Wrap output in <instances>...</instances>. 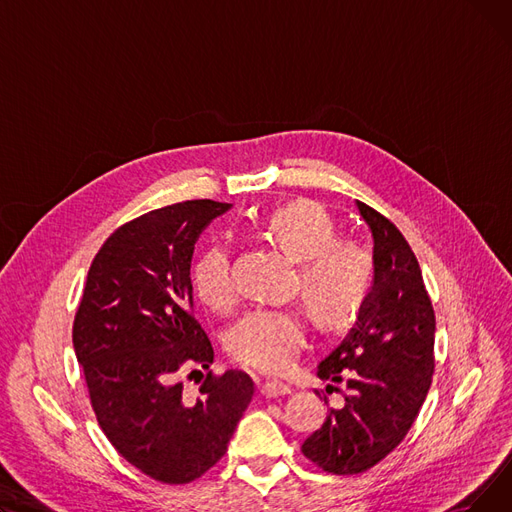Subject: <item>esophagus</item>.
I'll list each match as a JSON object with an SVG mask.
<instances>
[{
  "instance_id": "obj_1",
  "label": "esophagus",
  "mask_w": 512,
  "mask_h": 512,
  "mask_svg": "<svg viewBox=\"0 0 512 512\" xmlns=\"http://www.w3.org/2000/svg\"><path fill=\"white\" fill-rule=\"evenodd\" d=\"M290 392H292L290 386L284 384V382H265V384L261 386V394H263L265 398H278V396H286V394H290Z\"/></svg>"
}]
</instances>
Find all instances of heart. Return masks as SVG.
<instances>
[{"label":"heart","mask_w":512,"mask_h":512,"mask_svg":"<svg viewBox=\"0 0 512 512\" xmlns=\"http://www.w3.org/2000/svg\"><path fill=\"white\" fill-rule=\"evenodd\" d=\"M259 234L299 263V288L321 326H338L359 313L373 284V259L355 240H338L330 215L313 203H288L257 224ZM191 282L211 311L236 305L228 251L209 247L195 261ZM305 321L288 307L249 311L230 330L226 346L234 361L253 371L278 375L297 361L305 344Z\"/></svg>","instance_id":"obj_1"}]
</instances>
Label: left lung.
<instances>
[{
    "label": "left lung",
    "mask_w": 512,
    "mask_h": 512,
    "mask_svg": "<svg viewBox=\"0 0 512 512\" xmlns=\"http://www.w3.org/2000/svg\"><path fill=\"white\" fill-rule=\"evenodd\" d=\"M357 209L373 236V286L355 328L317 367L330 382L326 390L340 392L334 384H344V405L330 409L301 446L313 465L334 475L363 473L402 442L436 365V315L415 253L382 213L361 201Z\"/></svg>",
    "instance_id": "obj_1"
}]
</instances>
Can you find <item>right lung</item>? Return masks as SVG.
<instances>
[{
	"label": "right lung",
	"instance_id": "add662e5",
	"mask_svg": "<svg viewBox=\"0 0 512 512\" xmlns=\"http://www.w3.org/2000/svg\"><path fill=\"white\" fill-rule=\"evenodd\" d=\"M230 207L184 201L120 226L95 255L74 317L99 427L132 467L170 486L222 459L255 392L245 371H209L213 346L193 315L195 242ZM197 366L208 375L193 399L181 375Z\"/></svg>",
	"mask_w": 512,
	"mask_h": 512
}]
</instances>
